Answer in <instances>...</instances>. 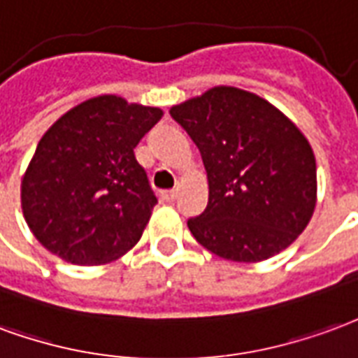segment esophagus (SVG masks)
Returning <instances> with one entry per match:
<instances>
[{
    "label": "esophagus",
    "mask_w": 358,
    "mask_h": 358,
    "mask_svg": "<svg viewBox=\"0 0 358 358\" xmlns=\"http://www.w3.org/2000/svg\"><path fill=\"white\" fill-rule=\"evenodd\" d=\"M162 198H164L166 202H173L177 198V190H166V192H162Z\"/></svg>",
    "instance_id": "obj_1"
}]
</instances>
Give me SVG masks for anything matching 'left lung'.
<instances>
[{"label":"left lung","instance_id":"8db88e82","mask_svg":"<svg viewBox=\"0 0 358 358\" xmlns=\"http://www.w3.org/2000/svg\"><path fill=\"white\" fill-rule=\"evenodd\" d=\"M169 114L194 141L208 173V206L187 221L206 250L257 263L303 233L317 206V162L288 116L231 85L211 87Z\"/></svg>","mask_w":358,"mask_h":358}]
</instances>
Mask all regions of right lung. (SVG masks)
Instances as JSON below:
<instances>
[{
	"label": "right lung",
	"instance_id": "add662e5",
	"mask_svg": "<svg viewBox=\"0 0 358 358\" xmlns=\"http://www.w3.org/2000/svg\"><path fill=\"white\" fill-rule=\"evenodd\" d=\"M162 116L156 106L99 95L43 133L20 185L41 246L74 265H104L139 242L158 200L133 148Z\"/></svg>",
	"mask_w": 358,
	"mask_h": 358
}]
</instances>
